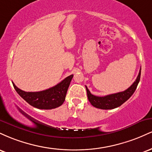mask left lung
<instances>
[{
  "instance_id": "1",
  "label": "left lung",
  "mask_w": 152,
  "mask_h": 152,
  "mask_svg": "<svg viewBox=\"0 0 152 152\" xmlns=\"http://www.w3.org/2000/svg\"><path fill=\"white\" fill-rule=\"evenodd\" d=\"M140 76L141 69L139 71V75H138L136 81L134 82L133 84L129 88L122 92L109 94V95L105 96H96L93 95V94H91L89 90L86 86L88 101L94 107L101 109H113L118 107L125 102H126L133 95L138 86V83L140 81Z\"/></svg>"
}]
</instances>
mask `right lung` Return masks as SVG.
<instances>
[{
	"label": "right lung",
	"instance_id": "add662e5",
	"mask_svg": "<svg viewBox=\"0 0 152 152\" xmlns=\"http://www.w3.org/2000/svg\"><path fill=\"white\" fill-rule=\"evenodd\" d=\"M73 76L74 75H71L56 86L41 91L26 92L13 83V85L17 93L30 105L39 109H52L61 106L64 102Z\"/></svg>",
	"mask_w": 152,
	"mask_h": 152
}]
</instances>
